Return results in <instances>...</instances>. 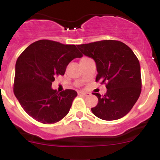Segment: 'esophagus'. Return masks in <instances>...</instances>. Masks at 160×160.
<instances>
[{
	"label": "esophagus",
	"instance_id": "1",
	"mask_svg": "<svg viewBox=\"0 0 160 160\" xmlns=\"http://www.w3.org/2000/svg\"><path fill=\"white\" fill-rule=\"evenodd\" d=\"M79 95H85V96H89L91 94L89 92H78Z\"/></svg>",
	"mask_w": 160,
	"mask_h": 160
}]
</instances>
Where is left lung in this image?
Here are the masks:
<instances>
[{
    "label": "left lung",
    "instance_id": "obj_1",
    "mask_svg": "<svg viewBox=\"0 0 160 160\" xmlns=\"http://www.w3.org/2000/svg\"><path fill=\"white\" fill-rule=\"evenodd\" d=\"M86 56L96 64V81L106 83V94L93 93L98 103L92 112L104 120L122 118L131 111L141 92L138 59L127 45L118 40H106L78 45Z\"/></svg>",
    "mask_w": 160,
    "mask_h": 160
}]
</instances>
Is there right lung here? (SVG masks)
<instances>
[{
	"mask_svg": "<svg viewBox=\"0 0 160 160\" xmlns=\"http://www.w3.org/2000/svg\"><path fill=\"white\" fill-rule=\"evenodd\" d=\"M82 55L75 45L40 40L27 47L16 63L13 92L26 113L38 122L55 123L68 113L78 93L65 89L58 93L52 82L65 74L74 58Z\"/></svg>",
	"mask_w": 160,
	"mask_h": 160,
	"instance_id": "obj_1",
	"label": "right lung"
}]
</instances>
